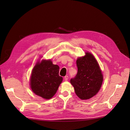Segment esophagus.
Here are the masks:
<instances>
[{"label":"esophagus","mask_w":130,"mask_h":130,"mask_svg":"<svg viewBox=\"0 0 130 130\" xmlns=\"http://www.w3.org/2000/svg\"><path fill=\"white\" fill-rule=\"evenodd\" d=\"M68 78H69V76H65L64 77V80H65V81H67V80H68Z\"/></svg>","instance_id":"esophagus-1"}]
</instances>
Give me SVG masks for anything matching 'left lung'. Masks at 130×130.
I'll return each instance as SVG.
<instances>
[{"mask_svg": "<svg viewBox=\"0 0 130 130\" xmlns=\"http://www.w3.org/2000/svg\"><path fill=\"white\" fill-rule=\"evenodd\" d=\"M77 73L70 82L75 92L82 100L89 99L96 94L102 85L103 75L97 60L90 53L76 60Z\"/></svg>", "mask_w": 130, "mask_h": 130, "instance_id": "8db88e82", "label": "left lung"}]
</instances>
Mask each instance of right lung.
<instances>
[{"label": "right lung", "instance_id": "obj_1", "mask_svg": "<svg viewBox=\"0 0 130 130\" xmlns=\"http://www.w3.org/2000/svg\"><path fill=\"white\" fill-rule=\"evenodd\" d=\"M59 67L50 60L38 61L32 71L30 86L32 91L45 99L52 98L57 92L63 77L59 75Z\"/></svg>", "mask_w": 130, "mask_h": 130}]
</instances>
